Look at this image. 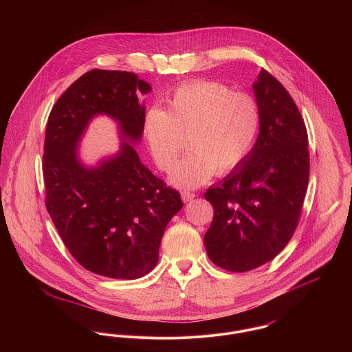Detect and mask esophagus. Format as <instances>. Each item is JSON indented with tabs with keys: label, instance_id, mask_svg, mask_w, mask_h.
Here are the masks:
<instances>
[{
	"label": "esophagus",
	"instance_id": "1",
	"mask_svg": "<svg viewBox=\"0 0 352 352\" xmlns=\"http://www.w3.org/2000/svg\"><path fill=\"white\" fill-rule=\"evenodd\" d=\"M181 197H182V201H184V203H187V201H190L191 199L195 198V192L188 191V190H184V191L181 192Z\"/></svg>",
	"mask_w": 352,
	"mask_h": 352
}]
</instances>
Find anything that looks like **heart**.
<instances>
[{"label":"heart","mask_w":352,"mask_h":352,"mask_svg":"<svg viewBox=\"0 0 352 352\" xmlns=\"http://www.w3.org/2000/svg\"><path fill=\"white\" fill-rule=\"evenodd\" d=\"M261 108L245 92H234L214 80L177 85L168 98V109L151 107L142 129L157 166L168 171L190 135L192 151L170 174L177 187L194 188L215 173L226 175L239 168L258 138Z\"/></svg>","instance_id":"heart-1"}]
</instances>
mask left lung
<instances>
[{
  "label": "left lung",
  "instance_id": "left-lung-1",
  "mask_svg": "<svg viewBox=\"0 0 352 352\" xmlns=\"http://www.w3.org/2000/svg\"><path fill=\"white\" fill-rule=\"evenodd\" d=\"M253 91L263 115L258 138L247 160L204 194L214 208L207 254L239 273L267 264L290 241L310 171L305 121L284 85L261 69Z\"/></svg>",
  "mask_w": 352,
  "mask_h": 352
}]
</instances>
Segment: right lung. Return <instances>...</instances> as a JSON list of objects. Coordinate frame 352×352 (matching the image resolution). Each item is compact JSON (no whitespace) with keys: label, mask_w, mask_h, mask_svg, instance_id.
I'll return each mask as SVG.
<instances>
[{"label":"right lung","mask_w":352,"mask_h":352,"mask_svg":"<svg viewBox=\"0 0 352 352\" xmlns=\"http://www.w3.org/2000/svg\"><path fill=\"white\" fill-rule=\"evenodd\" d=\"M151 91L134 72L91 69L68 87L47 120L46 208L74 258L109 278L134 280L153 270L165 228L184 203L131 144L121 142L116 155L88 168L78 158V142L101 113L118 120L124 140L138 141L145 107L137 95Z\"/></svg>","instance_id":"add662e5"}]
</instances>
